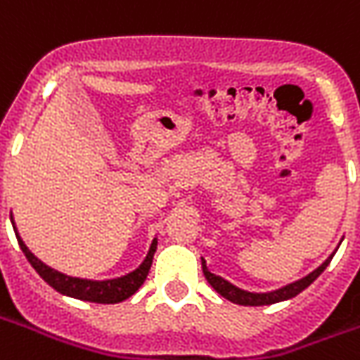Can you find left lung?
Here are the masks:
<instances>
[{"mask_svg": "<svg viewBox=\"0 0 360 360\" xmlns=\"http://www.w3.org/2000/svg\"><path fill=\"white\" fill-rule=\"evenodd\" d=\"M333 255L328 260H326L324 264L318 266L316 270L310 271L309 276H304L299 281H295V283H289V285L281 287L278 291H271V293H249V291H243L239 287L231 285L229 281H226L224 278H219L216 274H212L206 268V262L202 260V271H204V278L208 279V283H210L216 291H218L221 297H226L227 301L235 302V304H245V307H262V304H274V302L279 301H287V299H291L295 295H299L301 291H304L307 287L314 281V279L326 270V266L332 262Z\"/></svg>", "mask_w": 360, "mask_h": 360, "instance_id": "left-lung-1", "label": "left lung"}]
</instances>
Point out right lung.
Listing matches in <instances>:
<instances>
[{"instance_id":"1","label":"right lung","mask_w":360,"mask_h":360,"mask_svg":"<svg viewBox=\"0 0 360 360\" xmlns=\"http://www.w3.org/2000/svg\"><path fill=\"white\" fill-rule=\"evenodd\" d=\"M17 235V241H19L20 249L25 252V257L28 258V262L32 264L40 278L50 283L56 291H59L61 295H67V297H75V299H81V301H90V302H100V304H115V302H121L129 299L131 295H134L139 291V287L144 283V279L148 276L150 266H152V258H154V252H156V239L150 247L148 257L144 258L139 268L131 274H127L123 278L117 279H108V281H90V279H79V278H69L65 274H59V271L51 270L50 266H46L44 262H40L38 258L27 249V245L22 243V239Z\"/></svg>"}]
</instances>
